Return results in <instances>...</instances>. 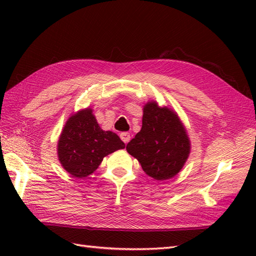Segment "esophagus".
I'll list each match as a JSON object with an SVG mask.
<instances>
[{
	"label": "esophagus",
	"instance_id": "obj_1",
	"mask_svg": "<svg viewBox=\"0 0 256 256\" xmlns=\"http://www.w3.org/2000/svg\"><path fill=\"white\" fill-rule=\"evenodd\" d=\"M120 138H122V141L124 143L127 144L130 141V134H128V132H122L120 134Z\"/></svg>",
	"mask_w": 256,
	"mask_h": 256
}]
</instances>
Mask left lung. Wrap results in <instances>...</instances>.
<instances>
[{
    "label": "left lung",
    "mask_w": 256,
    "mask_h": 256,
    "mask_svg": "<svg viewBox=\"0 0 256 256\" xmlns=\"http://www.w3.org/2000/svg\"><path fill=\"white\" fill-rule=\"evenodd\" d=\"M143 171L156 180L174 177L187 161L191 144L177 113L156 102L143 108L142 128L127 146Z\"/></svg>",
    "instance_id": "left-lung-1"
}]
</instances>
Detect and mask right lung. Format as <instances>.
Returning <instances> with one entry per match:
<instances>
[{
    "label": "right lung",
    "instance_id": "right-lung-1",
    "mask_svg": "<svg viewBox=\"0 0 256 256\" xmlns=\"http://www.w3.org/2000/svg\"><path fill=\"white\" fill-rule=\"evenodd\" d=\"M125 148L120 136L98 125L90 108L72 114L62 130L58 142V156L66 171L76 178L94 173L104 158Z\"/></svg>",
    "mask_w": 256,
    "mask_h": 256
}]
</instances>
